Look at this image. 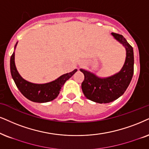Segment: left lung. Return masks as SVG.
<instances>
[{
    "mask_svg": "<svg viewBox=\"0 0 149 149\" xmlns=\"http://www.w3.org/2000/svg\"><path fill=\"white\" fill-rule=\"evenodd\" d=\"M111 35L126 49L125 62L121 70L111 76L100 78L85 69H80L84 76V80L81 85L84 95L87 99L100 104L109 103L123 95L133 75V47L122 35L115 33H111Z\"/></svg>",
    "mask_w": 149,
    "mask_h": 149,
    "instance_id": "left-lung-1",
    "label": "left lung"
}]
</instances>
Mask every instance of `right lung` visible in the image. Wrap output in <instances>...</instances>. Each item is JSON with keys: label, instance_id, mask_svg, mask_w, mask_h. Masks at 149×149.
<instances>
[{"label": "right lung", "instance_id": "add662e5", "mask_svg": "<svg viewBox=\"0 0 149 149\" xmlns=\"http://www.w3.org/2000/svg\"><path fill=\"white\" fill-rule=\"evenodd\" d=\"M17 43L14 47V50L16 49ZM10 71L16 86L26 98L34 102L43 103L56 98L66 81L69 80L78 70L74 69L71 72L62 75L55 80L47 83H33L22 78L17 71L15 65V52H14L10 58Z\"/></svg>", "mask_w": 149, "mask_h": 149}]
</instances>
